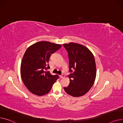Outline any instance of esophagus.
Here are the masks:
<instances>
[{"label": "esophagus", "mask_w": 123, "mask_h": 123, "mask_svg": "<svg viewBox=\"0 0 123 123\" xmlns=\"http://www.w3.org/2000/svg\"><path fill=\"white\" fill-rule=\"evenodd\" d=\"M64 77V74H62V75H60V77H61V78H63Z\"/></svg>", "instance_id": "34e87169"}]
</instances>
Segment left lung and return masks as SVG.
<instances>
[{"mask_svg": "<svg viewBox=\"0 0 123 123\" xmlns=\"http://www.w3.org/2000/svg\"><path fill=\"white\" fill-rule=\"evenodd\" d=\"M69 58V71L74 72L68 76L69 84L64 87L68 94L75 97L84 95L92 87L96 75L94 56L85 46L75 43L63 44Z\"/></svg>", "mask_w": 123, "mask_h": 123, "instance_id": "8db88e82", "label": "left lung"}]
</instances>
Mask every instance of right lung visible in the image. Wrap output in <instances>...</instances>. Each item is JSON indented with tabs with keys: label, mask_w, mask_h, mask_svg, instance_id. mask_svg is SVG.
Segmentation results:
<instances>
[{
	"label": "right lung",
	"mask_w": 123,
	"mask_h": 123,
	"mask_svg": "<svg viewBox=\"0 0 123 123\" xmlns=\"http://www.w3.org/2000/svg\"><path fill=\"white\" fill-rule=\"evenodd\" d=\"M61 47V44L41 41L26 49L22 60L20 74L24 85L34 94H46L58 78V75H53L47 70L50 55Z\"/></svg>",
	"instance_id": "add662e5"
}]
</instances>
